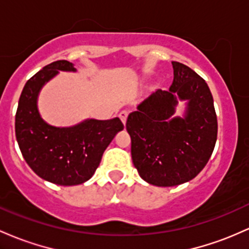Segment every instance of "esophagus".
<instances>
[{
  "instance_id": "34e87169",
  "label": "esophagus",
  "mask_w": 249,
  "mask_h": 249,
  "mask_svg": "<svg viewBox=\"0 0 249 249\" xmlns=\"http://www.w3.org/2000/svg\"><path fill=\"white\" fill-rule=\"evenodd\" d=\"M127 116H129V112H127V111H122L119 113V118L123 122V124H125V123H126Z\"/></svg>"
}]
</instances>
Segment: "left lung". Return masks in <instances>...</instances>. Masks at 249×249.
<instances>
[{
    "label": "left lung",
    "instance_id": "obj_1",
    "mask_svg": "<svg viewBox=\"0 0 249 249\" xmlns=\"http://www.w3.org/2000/svg\"><path fill=\"white\" fill-rule=\"evenodd\" d=\"M168 91L157 89L127 117L133 165L144 181L157 187L182 184L201 173L214 151L217 118L206 81L181 62L173 61ZM178 101L183 117H174Z\"/></svg>",
    "mask_w": 249,
    "mask_h": 249
}]
</instances>
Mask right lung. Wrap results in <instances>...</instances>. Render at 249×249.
Returning <instances> with one entry per match:
<instances>
[{"label":"right lung","mask_w":249,"mask_h":249,"mask_svg":"<svg viewBox=\"0 0 249 249\" xmlns=\"http://www.w3.org/2000/svg\"><path fill=\"white\" fill-rule=\"evenodd\" d=\"M59 71L76 72L72 62L59 60L24 85L15 116V135L24 160L37 176L54 184L76 185L93 176L104 151L124 125L117 117L86 119L68 127L46 123L40 116L37 98Z\"/></svg>","instance_id":"add662e5"}]
</instances>
